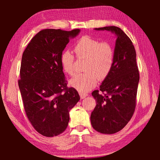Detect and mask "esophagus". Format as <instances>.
Wrapping results in <instances>:
<instances>
[{"instance_id":"1","label":"esophagus","mask_w":160,"mask_h":160,"mask_svg":"<svg viewBox=\"0 0 160 160\" xmlns=\"http://www.w3.org/2000/svg\"><path fill=\"white\" fill-rule=\"evenodd\" d=\"M79 95H80V98H81V99H85L86 97H88V94H87V93H79Z\"/></svg>"}]
</instances>
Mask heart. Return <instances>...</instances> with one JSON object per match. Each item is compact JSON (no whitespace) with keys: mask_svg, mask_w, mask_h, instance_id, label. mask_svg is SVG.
Here are the masks:
<instances>
[{"mask_svg":"<svg viewBox=\"0 0 160 160\" xmlns=\"http://www.w3.org/2000/svg\"><path fill=\"white\" fill-rule=\"evenodd\" d=\"M77 56L87 59L85 74H78L70 79L71 88L81 93H85L93 89L100 79L107 77L112 69L114 62V51L108 42H101L89 36H83L77 41L75 46ZM74 56L65 50L61 55V65L65 73L72 75L75 72Z\"/></svg>","mask_w":160,"mask_h":160,"instance_id":"1","label":"heart"}]
</instances>
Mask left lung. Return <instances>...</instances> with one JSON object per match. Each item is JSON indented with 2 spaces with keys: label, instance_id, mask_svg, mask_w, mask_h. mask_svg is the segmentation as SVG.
I'll return each mask as SVG.
<instances>
[{
  "label": "left lung",
  "instance_id": "left-lung-1",
  "mask_svg": "<svg viewBox=\"0 0 160 160\" xmlns=\"http://www.w3.org/2000/svg\"><path fill=\"white\" fill-rule=\"evenodd\" d=\"M107 31L116 36L114 62L109 75L92 95L96 106L91 115V123L98 132L113 134L122 130L132 118L135 108L139 74L136 52L133 42L120 28L105 27L94 28Z\"/></svg>",
  "mask_w": 160,
  "mask_h": 160
}]
</instances>
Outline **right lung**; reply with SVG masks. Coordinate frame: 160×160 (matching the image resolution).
<instances>
[{
	"instance_id": "add662e5",
	"label": "right lung",
	"mask_w": 160,
	"mask_h": 160,
	"mask_svg": "<svg viewBox=\"0 0 160 160\" xmlns=\"http://www.w3.org/2000/svg\"><path fill=\"white\" fill-rule=\"evenodd\" d=\"M80 29H44L34 37L24 51L18 87L28 120L45 137L62 133L69 122V111L80 99L74 88H67L61 55Z\"/></svg>"
}]
</instances>
